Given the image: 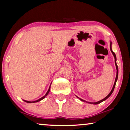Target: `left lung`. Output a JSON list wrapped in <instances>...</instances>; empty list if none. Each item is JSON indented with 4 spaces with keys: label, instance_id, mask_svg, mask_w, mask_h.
Instances as JSON below:
<instances>
[{
    "label": "left lung",
    "instance_id": "obj_1",
    "mask_svg": "<svg viewBox=\"0 0 130 130\" xmlns=\"http://www.w3.org/2000/svg\"><path fill=\"white\" fill-rule=\"evenodd\" d=\"M111 45H112V43H111V42H110V50H111V52H112V55H113V56H114V59H115V65H116V69H117V75H116V79H115V82H114V85H113L112 89H111V92L109 93V94L108 95H107V96H106V97H105V98H104V99H102V100H100V101H98V102H87V101H85V100H82V99H81V98H79V97H78L77 96H76V97L79 98V99L80 100H81V101H84V102H88V103H89V104H100V103H101V102H102V101H105V100H107V98H108L109 97V96H111V95L112 94V93L113 92V91H114V88H115V87H116V83H117V79H118V66H117V62H116V61H117L116 55V54H115V53H114V52H113L112 50V48H111Z\"/></svg>",
    "mask_w": 130,
    "mask_h": 130
}]
</instances>
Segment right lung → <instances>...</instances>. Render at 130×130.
<instances>
[{"label":"right lung","mask_w":130,"mask_h":130,"mask_svg":"<svg viewBox=\"0 0 130 130\" xmlns=\"http://www.w3.org/2000/svg\"><path fill=\"white\" fill-rule=\"evenodd\" d=\"M50 88H51V85H50V87H49V89H48V90H47V92L46 93V94H45V95L43 96H42V98H39V100H36V101H26V100H23V101H25V102H28V103H34V102H38V101H41V100H42L43 99H44V98H45V96H46L47 95L49 94V91H50Z\"/></svg>","instance_id":"add662e5"}]
</instances>
